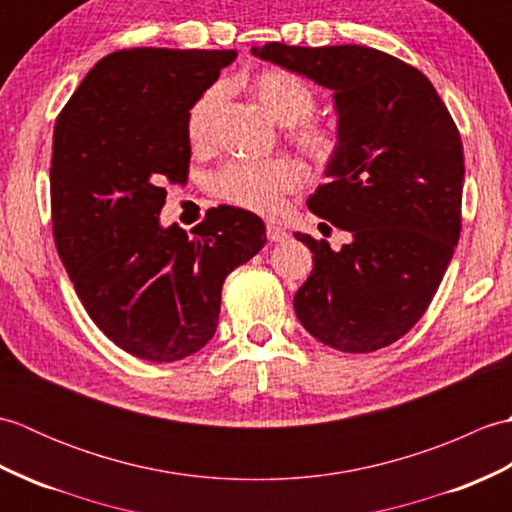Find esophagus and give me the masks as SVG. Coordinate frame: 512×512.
<instances>
[{
	"label": "esophagus",
	"mask_w": 512,
	"mask_h": 512,
	"mask_svg": "<svg viewBox=\"0 0 512 512\" xmlns=\"http://www.w3.org/2000/svg\"><path fill=\"white\" fill-rule=\"evenodd\" d=\"M266 237H268V242H284L288 233L284 231V228H279L275 224H268L266 226Z\"/></svg>",
	"instance_id": "1"
}]
</instances>
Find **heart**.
<instances>
[{"mask_svg": "<svg viewBox=\"0 0 512 512\" xmlns=\"http://www.w3.org/2000/svg\"><path fill=\"white\" fill-rule=\"evenodd\" d=\"M250 90L257 101L266 107V112L277 123L288 125V136L303 154L314 162H330L341 147L339 129L332 123H323L312 118L317 110V90L303 76L268 68L257 72L250 81ZM226 96L224 83H213L206 88L189 107L187 114V136L193 145L209 143L213 136L215 118L220 114ZM301 180V169L286 158H275L266 162H244L235 160L217 171L211 180V189L217 198L253 213H275L281 200Z\"/></svg>", "mask_w": 512, "mask_h": 512, "instance_id": "b5f03b06", "label": "heart"}]
</instances>
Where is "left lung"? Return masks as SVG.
I'll return each mask as SVG.
<instances>
[{
  "label": "left lung",
  "mask_w": 512,
  "mask_h": 512,
  "mask_svg": "<svg viewBox=\"0 0 512 512\" xmlns=\"http://www.w3.org/2000/svg\"><path fill=\"white\" fill-rule=\"evenodd\" d=\"M259 59L334 92L341 147L308 209L352 235L330 244L295 233L314 268L295 312L314 339L367 354L427 312L462 228V138L418 68L365 46L266 43Z\"/></svg>",
  "instance_id": "1"
}]
</instances>
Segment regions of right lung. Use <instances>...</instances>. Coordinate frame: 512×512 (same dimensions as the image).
Listing matches in <instances>:
<instances>
[{
  "label": "right lung",
  "instance_id": "obj_1",
  "mask_svg": "<svg viewBox=\"0 0 512 512\" xmlns=\"http://www.w3.org/2000/svg\"><path fill=\"white\" fill-rule=\"evenodd\" d=\"M235 50L107 54L65 103L52 136V233L83 308L107 339L171 363L209 343L226 275L266 244L255 213L217 206L187 235L162 228L167 182L189 176L191 103Z\"/></svg>",
  "mask_w": 512,
  "mask_h": 512
}]
</instances>
